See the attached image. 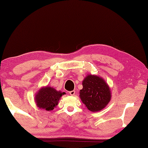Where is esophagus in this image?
<instances>
[{
	"label": "esophagus",
	"instance_id": "1",
	"mask_svg": "<svg viewBox=\"0 0 148 148\" xmlns=\"http://www.w3.org/2000/svg\"><path fill=\"white\" fill-rule=\"evenodd\" d=\"M69 94H70V95H72V96H74V95H75V91H74V90L71 91V92H69Z\"/></svg>",
	"mask_w": 148,
	"mask_h": 148
}]
</instances>
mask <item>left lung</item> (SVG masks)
Wrapping results in <instances>:
<instances>
[{
  "label": "left lung",
  "mask_w": 148,
  "mask_h": 148,
  "mask_svg": "<svg viewBox=\"0 0 148 148\" xmlns=\"http://www.w3.org/2000/svg\"><path fill=\"white\" fill-rule=\"evenodd\" d=\"M79 97L88 109L92 112L102 110L111 99V90L102 77L90 74L83 81Z\"/></svg>",
  "instance_id": "8db88e82"
}]
</instances>
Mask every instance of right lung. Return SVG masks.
Instances as JSON below:
<instances>
[{"label":"right lung","mask_w":148,"mask_h":148,"mask_svg":"<svg viewBox=\"0 0 148 148\" xmlns=\"http://www.w3.org/2000/svg\"><path fill=\"white\" fill-rule=\"evenodd\" d=\"M64 94H65V92L56 90L51 86L43 87L36 95V105L40 109L51 111L58 105L60 99Z\"/></svg>","instance_id":"obj_1"}]
</instances>
